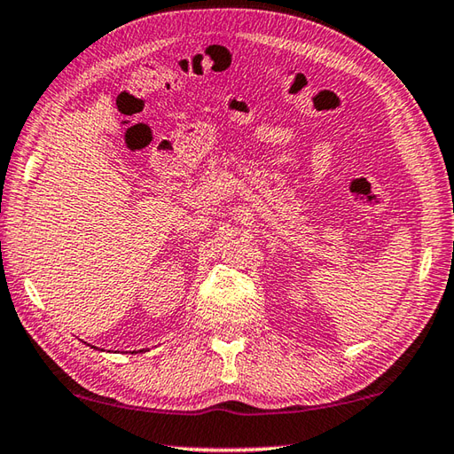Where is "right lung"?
I'll list each match as a JSON object with an SVG mask.
<instances>
[{
	"mask_svg": "<svg viewBox=\"0 0 454 454\" xmlns=\"http://www.w3.org/2000/svg\"><path fill=\"white\" fill-rule=\"evenodd\" d=\"M140 352H142V349H140Z\"/></svg>",
	"mask_w": 454,
	"mask_h": 454,
	"instance_id": "obj_1",
	"label": "right lung"
}]
</instances>
